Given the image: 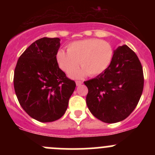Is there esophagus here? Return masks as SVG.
<instances>
[{"label": "esophagus", "mask_w": 155, "mask_h": 155, "mask_svg": "<svg viewBox=\"0 0 155 155\" xmlns=\"http://www.w3.org/2000/svg\"><path fill=\"white\" fill-rule=\"evenodd\" d=\"M82 83H83V82H82V81H76V85H77V86H79V85H82Z\"/></svg>", "instance_id": "34e87169"}]
</instances>
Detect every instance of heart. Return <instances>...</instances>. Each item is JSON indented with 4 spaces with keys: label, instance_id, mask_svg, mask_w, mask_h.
I'll use <instances>...</instances> for the list:
<instances>
[{
    "label": "heart",
    "instance_id": "b5f03b06",
    "mask_svg": "<svg viewBox=\"0 0 155 155\" xmlns=\"http://www.w3.org/2000/svg\"><path fill=\"white\" fill-rule=\"evenodd\" d=\"M113 58V49L107 42L98 39H86L70 43L68 51L60 49L56 54L59 68L70 74L78 66L83 68L72 73L70 76L79 79L87 74L95 76L109 68Z\"/></svg>",
    "mask_w": 155,
    "mask_h": 155
}]
</instances>
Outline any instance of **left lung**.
<instances>
[{
  "mask_svg": "<svg viewBox=\"0 0 155 155\" xmlns=\"http://www.w3.org/2000/svg\"><path fill=\"white\" fill-rule=\"evenodd\" d=\"M107 70L84 82L88 93L86 104L92 115L105 123H116L127 118L141 97L144 85L142 64L127 45L113 51Z\"/></svg>",
  "mask_w": 155,
  "mask_h": 155,
  "instance_id": "1",
  "label": "left lung"
}]
</instances>
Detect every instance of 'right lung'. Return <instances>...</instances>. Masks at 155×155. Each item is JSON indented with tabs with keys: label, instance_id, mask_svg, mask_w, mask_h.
<instances>
[{
	"label": "right lung",
	"instance_id": "1",
	"mask_svg": "<svg viewBox=\"0 0 155 155\" xmlns=\"http://www.w3.org/2000/svg\"><path fill=\"white\" fill-rule=\"evenodd\" d=\"M60 41L48 37L36 40L20 56L14 72V89L20 105L40 122L61 118L76 87L56 61Z\"/></svg>",
	"mask_w": 155,
	"mask_h": 155
}]
</instances>
